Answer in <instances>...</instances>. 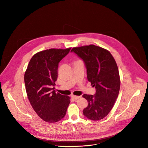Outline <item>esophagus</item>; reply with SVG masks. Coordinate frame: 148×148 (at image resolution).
<instances>
[{"label":"esophagus","mask_w":148,"mask_h":148,"mask_svg":"<svg viewBox=\"0 0 148 148\" xmlns=\"http://www.w3.org/2000/svg\"><path fill=\"white\" fill-rule=\"evenodd\" d=\"M71 97H72L73 99H77L80 98L81 97V96H76V95H72Z\"/></svg>","instance_id":"1"}]
</instances>
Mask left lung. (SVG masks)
<instances>
[{
    "mask_svg": "<svg viewBox=\"0 0 148 148\" xmlns=\"http://www.w3.org/2000/svg\"><path fill=\"white\" fill-rule=\"evenodd\" d=\"M74 52L85 63L87 78L95 86V95L84 94L88 103L84 115L92 120L106 117L114 105L120 88L117 63L109 51L95 45L73 47Z\"/></svg>",
    "mask_w": 148,
    "mask_h": 148,
    "instance_id": "left-lung-1",
    "label": "left lung"
}]
</instances>
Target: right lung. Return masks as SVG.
Returning a JSON list of instances; mask_svg holds the SVG:
<instances>
[{
  "label": "right lung",
  "instance_id": "add662e5",
  "mask_svg": "<svg viewBox=\"0 0 148 148\" xmlns=\"http://www.w3.org/2000/svg\"><path fill=\"white\" fill-rule=\"evenodd\" d=\"M66 49H50L35 54L24 75L26 92L30 104L44 121L56 123L66 115L70 97L56 94L54 90L58 79L59 63L69 53Z\"/></svg>",
  "mask_w": 148,
  "mask_h": 148
}]
</instances>
